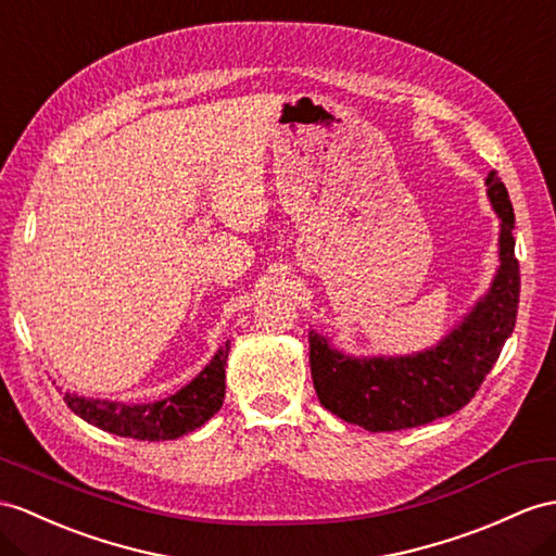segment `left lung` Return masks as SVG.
<instances>
[{
    "mask_svg": "<svg viewBox=\"0 0 556 556\" xmlns=\"http://www.w3.org/2000/svg\"><path fill=\"white\" fill-rule=\"evenodd\" d=\"M485 186L503 222L491 292L437 349L417 356L349 358L311 330V377L323 408L368 431H399L453 415L477 394L517 323L521 288L507 188L497 172L489 174Z\"/></svg>",
    "mask_w": 556,
    "mask_h": 556,
    "instance_id": "obj_1",
    "label": "left lung"
}]
</instances>
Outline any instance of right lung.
Here are the masks:
<instances>
[{
  "mask_svg": "<svg viewBox=\"0 0 556 556\" xmlns=\"http://www.w3.org/2000/svg\"><path fill=\"white\" fill-rule=\"evenodd\" d=\"M228 342L219 349V354L202 370L195 380L155 403L129 405L117 401H99L77 394H63L75 415L85 422L111 431L115 437H129L139 441H172L179 439L188 431L202 427L207 419L222 408L226 394V358Z\"/></svg>",
  "mask_w": 556,
  "mask_h": 556,
  "instance_id": "obj_1",
  "label": "right lung"
}]
</instances>
